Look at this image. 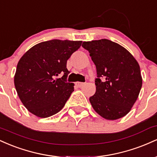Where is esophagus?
<instances>
[{"mask_svg":"<svg viewBox=\"0 0 157 157\" xmlns=\"http://www.w3.org/2000/svg\"><path fill=\"white\" fill-rule=\"evenodd\" d=\"M76 85H77V86H78V87L81 88V87H82V86H84V85H85V82H76Z\"/></svg>","mask_w":157,"mask_h":157,"instance_id":"1","label":"esophagus"}]
</instances>
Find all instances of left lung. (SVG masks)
Returning <instances> with one entry per match:
<instances>
[{
  "mask_svg": "<svg viewBox=\"0 0 157 157\" xmlns=\"http://www.w3.org/2000/svg\"><path fill=\"white\" fill-rule=\"evenodd\" d=\"M97 68L96 92L89 98L94 111L109 120L125 116L137 100L142 79L133 55L107 39L82 43Z\"/></svg>",
  "mask_w": 157,
  "mask_h": 157,
  "instance_id": "8db88e82",
  "label": "left lung"
}]
</instances>
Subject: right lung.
<instances>
[{
    "label": "right lung",
    "mask_w": 157,
    "mask_h": 157,
    "mask_svg": "<svg viewBox=\"0 0 157 157\" xmlns=\"http://www.w3.org/2000/svg\"><path fill=\"white\" fill-rule=\"evenodd\" d=\"M82 41L51 40L36 44L20 59L15 86L20 100L35 116L46 118L63 108L74 91L67 82L68 59L81 46ZM60 78H55L59 74Z\"/></svg>",
    "instance_id": "right-lung-1"
}]
</instances>
